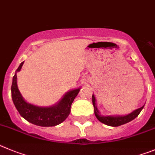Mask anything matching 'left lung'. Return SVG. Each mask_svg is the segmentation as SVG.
I'll use <instances>...</instances> for the list:
<instances>
[{
    "label": "left lung",
    "instance_id": "8db88e82",
    "mask_svg": "<svg viewBox=\"0 0 155 155\" xmlns=\"http://www.w3.org/2000/svg\"><path fill=\"white\" fill-rule=\"evenodd\" d=\"M92 103H93L94 108V114L97 120L101 121L103 124H106V125L111 126V127H117V126L122 125L126 123L131 121L134 120L135 117L138 116L140 112L143 109L144 106H142L140 108H137L132 111L131 113L126 114V115H107L104 116L101 115L99 111L98 108L97 107V104H96V98H95L94 95H92Z\"/></svg>",
    "mask_w": 155,
    "mask_h": 155
}]
</instances>
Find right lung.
<instances>
[{
  "label": "right lung",
  "mask_w": 155,
  "mask_h": 155,
  "mask_svg": "<svg viewBox=\"0 0 155 155\" xmlns=\"http://www.w3.org/2000/svg\"><path fill=\"white\" fill-rule=\"evenodd\" d=\"M24 62H21L15 71L11 85V97L17 110L21 117L35 125L53 127L62 123L69 115L72 102L81 87L68 91L58 103L49 107H41L28 103L22 97L17 84V73L21 71Z\"/></svg>",
  "instance_id": "obj_1"
}]
</instances>
